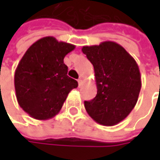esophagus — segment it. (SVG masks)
Listing matches in <instances>:
<instances>
[{"label":"esophagus","mask_w":160,"mask_h":160,"mask_svg":"<svg viewBox=\"0 0 160 160\" xmlns=\"http://www.w3.org/2000/svg\"><path fill=\"white\" fill-rule=\"evenodd\" d=\"M77 82H78V86H79V87L83 84V80H82V78H79V79L77 80Z\"/></svg>","instance_id":"esophagus-1"}]
</instances>
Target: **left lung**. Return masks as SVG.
Instances as JSON below:
<instances>
[{
    "instance_id": "1",
    "label": "left lung",
    "mask_w": 160,
    "mask_h": 160,
    "mask_svg": "<svg viewBox=\"0 0 160 160\" xmlns=\"http://www.w3.org/2000/svg\"><path fill=\"white\" fill-rule=\"evenodd\" d=\"M83 52L94 68L97 94L84 107L102 126L118 124L130 114L138 101L141 74L134 58L115 42L83 46Z\"/></svg>"
}]
</instances>
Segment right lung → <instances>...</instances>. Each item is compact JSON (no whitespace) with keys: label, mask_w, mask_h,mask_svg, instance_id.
I'll return each instance as SVG.
<instances>
[{"label":"right lung","mask_w":160,"mask_h":160,"mask_svg":"<svg viewBox=\"0 0 160 160\" xmlns=\"http://www.w3.org/2000/svg\"><path fill=\"white\" fill-rule=\"evenodd\" d=\"M75 45L52 36L36 41L22 57L15 71L17 100L24 111L38 120L50 119L61 109L78 83L68 77L65 56Z\"/></svg>","instance_id":"obj_1"}]
</instances>
